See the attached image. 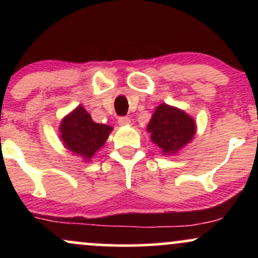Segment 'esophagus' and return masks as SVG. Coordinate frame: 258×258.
Segmentation results:
<instances>
[{
  "label": "esophagus",
  "mask_w": 258,
  "mask_h": 258,
  "mask_svg": "<svg viewBox=\"0 0 258 258\" xmlns=\"http://www.w3.org/2000/svg\"><path fill=\"white\" fill-rule=\"evenodd\" d=\"M117 122H119V125H121V126H126V125H130V123H131V119L127 116H121V117H119V120H117Z\"/></svg>",
  "instance_id": "1"
}]
</instances>
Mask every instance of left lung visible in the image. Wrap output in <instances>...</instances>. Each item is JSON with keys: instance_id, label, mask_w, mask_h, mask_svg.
<instances>
[{"instance_id": "8db88e82", "label": "left lung", "mask_w": 258, "mask_h": 258, "mask_svg": "<svg viewBox=\"0 0 258 258\" xmlns=\"http://www.w3.org/2000/svg\"><path fill=\"white\" fill-rule=\"evenodd\" d=\"M197 125L191 116L178 108L160 104L148 123L153 143L164 155L176 154L191 141Z\"/></svg>"}]
</instances>
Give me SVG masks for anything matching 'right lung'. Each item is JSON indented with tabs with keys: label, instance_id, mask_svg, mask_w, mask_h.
<instances>
[{
	"label": "right lung",
	"instance_id": "obj_1",
	"mask_svg": "<svg viewBox=\"0 0 258 258\" xmlns=\"http://www.w3.org/2000/svg\"><path fill=\"white\" fill-rule=\"evenodd\" d=\"M59 131L67 149L90 160L104 146L112 127L96 123L82 105H79L61 120Z\"/></svg>",
	"mask_w": 258,
	"mask_h": 258
}]
</instances>
